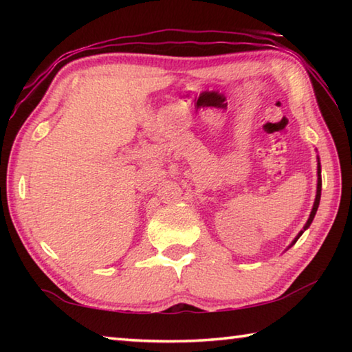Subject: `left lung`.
<instances>
[{"mask_svg": "<svg viewBox=\"0 0 352 352\" xmlns=\"http://www.w3.org/2000/svg\"><path fill=\"white\" fill-rule=\"evenodd\" d=\"M318 160V166H317V194H315V200H314V206H312V211H311V214H309V219H307V222H306V225L302 226V230L300 231V233L296 234V237L294 241H292V243L290 245L287 247V250L290 248V247H294L295 245V242L300 239L301 237V234L305 233V231L309 228V226H311V223H312V220H314V217H315V214H317V210H318V205H320V199H321V164H320V158H317Z\"/></svg>", "mask_w": 352, "mask_h": 352, "instance_id": "left-lung-1", "label": "left lung"}]
</instances>
